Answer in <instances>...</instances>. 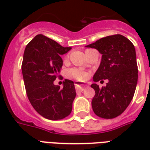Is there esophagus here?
Wrapping results in <instances>:
<instances>
[{
  "mask_svg": "<svg viewBox=\"0 0 150 150\" xmlns=\"http://www.w3.org/2000/svg\"><path fill=\"white\" fill-rule=\"evenodd\" d=\"M75 85L76 90L79 91H83V89L86 88V85L82 84V83H75Z\"/></svg>",
  "mask_w": 150,
  "mask_h": 150,
  "instance_id": "esophagus-1",
  "label": "esophagus"
}]
</instances>
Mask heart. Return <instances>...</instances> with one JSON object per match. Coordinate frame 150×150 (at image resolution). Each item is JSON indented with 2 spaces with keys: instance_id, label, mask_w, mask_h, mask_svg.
<instances>
[{
  "instance_id": "1",
  "label": "heart",
  "mask_w": 150,
  "mask_h": 150,
  "mask_svg": "<svg viewBox=\"0 0 150 150\" xmlns=\"http://www.w3.org/2000/svg\"><path fill=\"white\" fill-rule=\"evenodd\" d=\"M67 76L78 80H83L88 77V73L77 68H72L67 71Z\"/></svg>"
}]
</instances>
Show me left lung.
Instances as JSON below:
<instances>
[{
  "label": "left lung",
  "instance_id": "1",
  "mask_svg": "<svg viewBox=\"0 0 150 150\" xmlns=\"http://www.w3.org/2000/svg\"><path fill=\"white\" fill-rule=\"evenodd\" d=\"M86 47L95 48L102 54L94 82L108 79L102 88L96 83L91 85L96 91L91 101L93 112L101 118H115L124 112L134 96L138 78L135 47L120 34L102 38Z\"/></svg>",
  "mask_w": 150,
  "mask_h": 150
}]
</instances>
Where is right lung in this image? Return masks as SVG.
I'll return each instance as SVG.
<instances>
[{
	"label": "right lung",
	"instance_id": "add662e5",
	"mask_svg": "<svg viewBox=\"0 0 150 150\" xmlns=\"http://www.w3.org/2000/svg\"><path fill=\"white\" fill-rule=\"evenodd\" d=\"M71 47H63L55 41L38 34L25 47L21 64L25 91L31 105L38 113L51 120L68 116L75 100L74 82L63 81V88L54 84L62 68V54Z\"/></svg>",
	"mask_w": 150,
	"mask_h": 150
}]
</instances>
